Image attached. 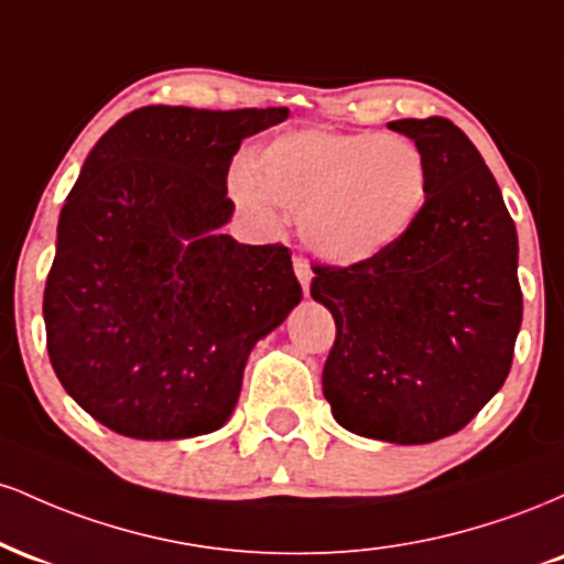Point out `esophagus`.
I'll return each instance as SVG.
<instances>
[{
  "mask_svg": "<svg viewBox=\"0 0 564 564\" xmlns=\"http://www.w3.org/2000/svg\"><path fill=\"white\" fill-rule=\"evenodd\" d=\"M294 273H296V278H300L304 294H307V291H310V281H313V270H310V264H307V260H304L302 254L294 257Z\"/></svg>",
  "mask_w": 564,
  "mask_h": 564,
  "instance_id": "esophagus-1",
  "label": "esophagus"
}]
</instances>
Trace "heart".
Returning a JSON list of instances; mask_svg holds the SVG:
<instances>
[{
	"label": "heart",
	"mask_w": 564,
	"mask_h": 564,
	"mask_svg": "<svg viewBox=\"0 0 564 564\" xmlns=\"http://www.w3.org/2000/svg\"><path fill=\"white\" fill-rule=\"evenodd\" d=\"M230 193L264 225L275 223L273 204L296 215L310 249L352 264L392 249L416 225L430 164L405 138L300 129L264 145L254 174L238 166Z\"/></svg>",
	"instance_id": "b5f03b06"
}]
</instances>
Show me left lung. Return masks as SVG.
<instances>
[{
    "mask_svg": "<svg viewBox=\"0 0 564 564\" xmlns=\"http://www.w3.org/2000/svg\"><path fill=\"white\" fill-rule=\"evenodd\" d=\"M390 129L416 142L430 164L422 217L371 260L315 264L310 294L336 323L323 366L336 422L416 445L464 430L501 390L522 291L514 219L467 134L443 116Z\"/></svg>",
    "mask_w": 564,
    "mask_h": 564,
    "instance_id": "8db88e82",
    "label": "left lung"
}]
</instances>
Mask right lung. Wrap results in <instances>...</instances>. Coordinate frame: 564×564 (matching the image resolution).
I'll return each instance as SVG.
<instances>
[{
    "label": "right lung",
    "instance_id": "add662e5",
    "mask_svg": "<svg viewBox=\"0 0 564 564\" xmlns=\"http://www.w3.org/2000/svg\"><path fill=\"white\" fill-rule=\"evenodd\" d=\"M286 108L145 106L97 140L57 223L47 352L89 416L183 440L228 422L251 347L302 300L291 251L223 236L243 138Z\"/></svg>",
    "mask_w": 564,
    "mask_h": 564
}]
</instances>
